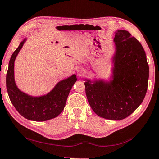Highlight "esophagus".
<instances>
[{
	"label": "esophagus",
	"instance_id": "esophagus-1",
	"mask_svg": "<svg viewBox=\"0 0 159 159\" xmlns=\"http://www.w3.org/2000/svg\"><path fill=\"white\" fill-rule=\"evenodd\" d=\"M85 74V70L84 68H79L77 69V74L79 75V76H83Z\"/></svg>",
	"mask_w": 159,
	"mask_h": 159
}]
</instances>
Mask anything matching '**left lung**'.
Wrapping results in <instances>:
<instances>
[{"label":"left lung","mask_w":159,"mask_h":159,"mask_svg":"<svg viewBox=\"0 0 159 159\" xmlns=\"http://www.w3.org/2000/svg\"><path fill=\"white\" fill-rule=\"evenodd\" d=\"M114 80L84 83L85 94L95 114L107 120H121L139 106L148 88V64L143 47L127 30H118L114 38Z\"/></svg>","instance_id":"obj_1"}]
</instances>
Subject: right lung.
<instances>
[{"label":"right lung","instance_id":"1","mask_svg":"<svg viewBox=\"0 0 159 159\" xmlns=\"http://www.w3.org/2000/svg\"><path fill=\"white\" fill-rule=\"evenodd\" d=\"M25 40L12 54L6 74V88L9 98L16 110L27 120L42 122L53 119L61 113L66 105L69 92L76 81L75 74L58 83L47 95L32 97L21 92L16 86L14 79V61Z\"/></svg>","mask_w":159,"mask_h":159}]
</instances>
